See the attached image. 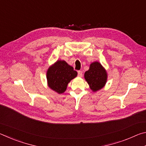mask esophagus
<instances>
[{"label": "esophagus", "instance_id": "1", "mask_svg": "<svg viewBox=\"0 0 146 146\" xmlns=\"http://www.w3.org/2000/svg\"><path fill=\"white\" fill-rule=\"evenodd\" d=\"M82 71H78V76L79 77H82Z\"/></svg>", "mask_w": 146, "mask_h": 146}]
</instances>
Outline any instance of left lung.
<instances>
[{
    "instance_id": "8db88e82",
    "label": "left lung",
    "mask_w": 146,
    "mask_h": 146,
    "mask_svg": "<svg viewBox=\"0 0 146 146\" xmlns=\"http://www.w3.org/2000/svg\"><path fill=\"white\" fill-rule=\"evenodd\" d=\"M84 78L94 92L102 89L107 81V72L101 64L94 62L90 64V69L84 73Z\"/></svg>"
}]
</instances>
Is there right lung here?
Here are the masks:
<instances>
[{
    "instance_id": "add662e5",
    "label": "right lung",
    "mask_w": 146,
    "mask_h": 146,
    "mask_svg": "<svg viewBox=\"0 0 146 146\" xmlns=\"http://www.w3.org/2000/svg\"><path fill=\"white\" fill-rule=\"evenodd\" d=\"M77 72L64 60H57L47 71L48 84L51 90L59 94L66 90L68 83L75 78Z\"/></svg>"
}]
</instances>
